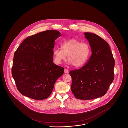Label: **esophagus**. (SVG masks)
Masks as SVG:
<instances>
[{"label":"esophagus","mask_w":128,"mask_h":128,"mask_svg":"<svg viewBox=\"0 0 128 128\" xmlns=\"http://www.w3.org/2000/svg\"><path fill=\"white\" fill-rule=\"evenodd\" d=\"M64 72L65 73H66V74H68V70H67V69H66V68H65V70H64Z\"/></svg>","instance_id":"34e87169"}]
</instances>
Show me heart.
<instances>
[{
	"label": "heart",
	"mask_w": 128,
	"mask_h": 128,
	"mask_svg": "<svg viewBox=\"0 0 128 128\" xmlns=\"http://www.w3.org/2000/svg\"><path fill=\"white\" fill-rule=\"evenodd\" d=\"M61 49L54 48L53 55L55 62L60 64L66 60L68 56V64L76 68L84 66L87 62L90 53L89 45L81 43L76 39H71L61 44Z\"/></svg>",
	"instance_id": "b5f03b06"
}]
</instances>
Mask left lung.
Listing matches in <instances>:
<instances>
[{"label":"left lung","instance_id":"8db88e82","mask_svg":"<svg viewBox=\"0 0 128 128\" xmlns=\"http://www.w3.org/2000/svg\"><path fill=\"white\" fill-rule=\"evenodd\" d=\"M89 41L92 55L79 70L70 72L71 90L76 98L90 100L104 96L114 79V60L108 44L98 35L84 34Z\"/></svg>","mask_w":128,"mask_h":128}]
</instances>
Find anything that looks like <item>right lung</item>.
<instances>
[{"instance_id":"right-lung-1","label":"right lung","mask_w":128,"mask_h":128,"mask_svg":"<svg viewBox=\"0 0 128 128\" xmlns=\"http://www.w3.org/2000/svg\"><path fill=\"white\" fill-rule=\"evenodd\" d=\"M56 30L41 32L25 39L14 54L12 74L17 88L24 96L36 100L50 95L64 68L53 62Z\"/></svg>"}]
</instances>
